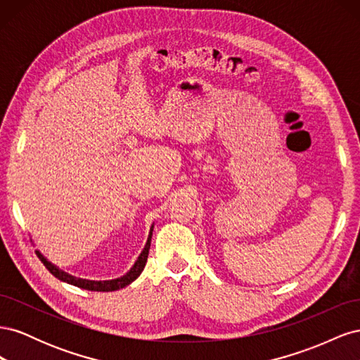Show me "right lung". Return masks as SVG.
Listing matches in <instances>:
<instances>
[{
    "label": "right lung",
    "instance_id": "obj_1",
    "mask_svg": "<svg viewBox=\"0 0 360 360\" xmlns=\"http://www.w3.org/2000/svg\"><path fill=\"white\" fill-rule=\"evenodd\" d=\"M153 226H155V224L151 225L148 237H147V242H146V246H144L143 250H141V254H139V257L136 258L134 266L130 267L129 271H126V274H124L123 276L115 278V279L91 281V279L76 278V276L68 274V271L61 270L58 266L52 264L51 261H49L45 255H43L39 249H36V254H37V257H39V259L41 261V263L45 264V267L51 271V274H52L53 276H56V278H58L60 281H63V282H68V284H70V285L79 287V288H84V290H90V291H115V290L127 287L129 284H132V282H134L141 274H143V270H144L146 263H147L148 249H150V243H151V236H153Z\"/></svg>",
    "mask_w": 360,
    "mask_h": 360
}]
</instances>
